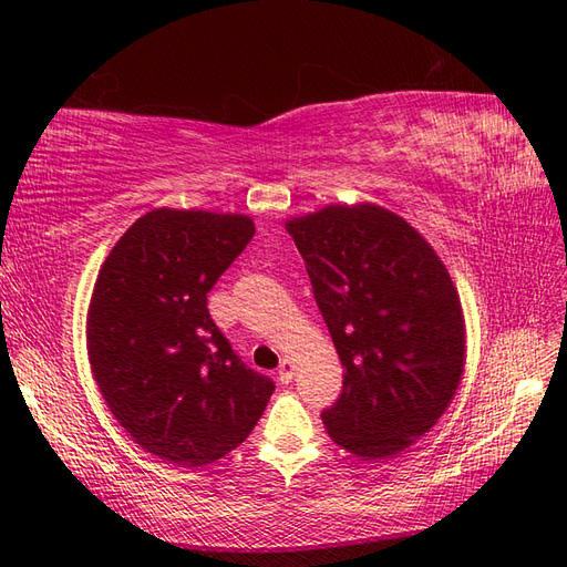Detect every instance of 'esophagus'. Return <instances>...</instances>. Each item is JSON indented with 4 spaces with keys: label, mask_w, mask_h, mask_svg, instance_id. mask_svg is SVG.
<instances>
[{
    "label": "esophagus",
    "mask_w": 567,
    "mask_h": 567,
    "mask_svg": "<svg viewBox=\"0 0 567 567\" xmlns=\"http://www.w3.org/2000/svg\"><path fill=\"white\" fill-rule=\"evenodd\" d=\"M293 371H296V362L290 357H284L281 359V367H279V379L281 383H290V379H293Z\"/></svg>",
    "instance_id": "1"
}]
</instances>
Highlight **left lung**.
Wrapping results in <instances>:
<instances>
[{
  "instance_id": "obj_1",
  "label": "left lung",
  "mask_w": 567,
  "mask_h": 567,
  "mask_svg": "<svg viewBox=\"0 0 567 567\" xmlns=\"http://www.w3.org/2000/svg\"><path fill=\"white\" fill-rule=\"evenodd\" d=\"M329 326L342 392L321 421L338 447L388 458L452 404L466 364V321L433 246L375 203L326 205L286 219Z\"/></svg>"
}]
</instances>
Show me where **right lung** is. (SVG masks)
Returning <instances> with one entry per match:
<instances>
[{"label": "right lung", "mask_w": 567, "mask_h": 567, "mask_svg": "<svg viewBox=\"0 0 567 567\" xmlns=\"http://www.w3.org/2000/svg\"><path fill=\"white\" fill-rule=\"evenodd\" d=\"M255 234L248 215L156 208L99 269L87 354L111 414L142 450L198 468L241 444L274 392L208 312V293Z\"/></svg>", "instance_id": "add662e5"}]
</instances>
